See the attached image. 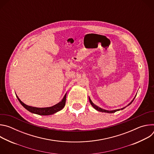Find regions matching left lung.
Instances as JSON below:
<instances>
[{
	"label": "left lung",
	"mask_w": 154,
	"mask_h": 154,
	"mask_svg": "<svg viewBox=\"0 0 154 154\" xmlns=\"http://www.w3.org/2000/svg\"><path fill=\"white\" fill-rule=\"evenodd\" d=\"M136 96H135V97ZM135 97H134V99H135ZM134 99L131 100V102H130L128 104V105H129L130 104H131V103L133 101H134ZM89 100H90V103H91V105L96 109V110H97V111H99V112H105V113H115V112H117V111H118V110H120V109H115V110H112V111H108V110H105V109H102V108H99V107H98L97 106H96V105H94L93 102H92V101H91V100L90 99V98L89 97ZM125 107H124V108H121V109H124Z\"/></svg>",
	"instance_id": "obj_1"
}]
</instances>
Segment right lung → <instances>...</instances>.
Instances as JSON below:
<instances>
[{"label":"right lung","mask_w":154,"mask_h":154,"mask_svg":"<svg viewBox=\"0 0 154 154\" xmlns=\"http://www.w3.org/2000/svg\"><path fill=\"white\" fill-rule=\"evenodd\" d=\"M19 102L21 103V105H23L26 109H27L28 111H29L31 113H35L37 115H50L54 114L55 113L59 112L61 109L63 108V107L65 105L66 103V94H65L64 96L63 97V99L61 100V102L58 103L57 104L51 106V107H47V108H36V107H33V106H30L29 105H26L23 102H22L17 96H16Z\"/></svg>","instance_id":"add662e5"}]
</instances>
